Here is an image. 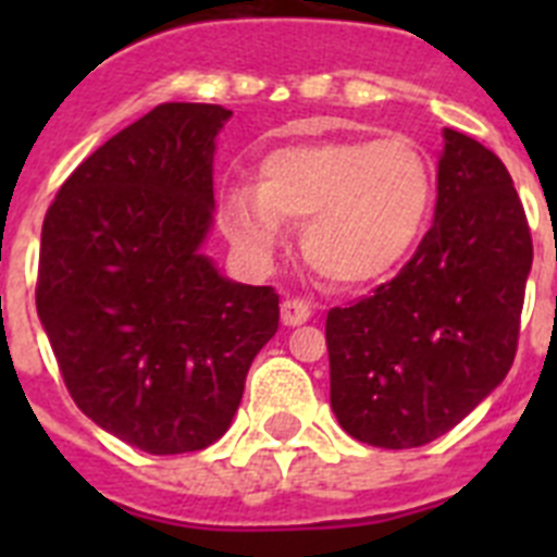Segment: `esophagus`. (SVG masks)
<instances>
[{"label": "esophagus", "mask_w": 557, "mask_h": 557, "mask_svg": "<svg viewBox=\"0 0 557 557\" xmlns=\"http://www.w3.org/2000/svg\"><path fill=\"white\" fill-rule=\"evenodd\" d=\"M309 318H312V307H309L307 301H301V298H287V301L282 304L284 326H301Z\"/></svg>", "instance_id": "1"}]
</instances>
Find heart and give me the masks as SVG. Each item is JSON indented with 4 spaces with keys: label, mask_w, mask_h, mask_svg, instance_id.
I'll return each mask as SVG.
<instances>
[{
    "label": "heart",
    "mask_w": 557,
    "mask_h": 557,
    "mask_svg": "<svg viewBox=\"0 0 557 557\" xmlns=\"http://www.w3.org/2000/svg\"><path fill=\"white\" fill-rule=\"evenodd\" d=\"M435 170L410 136L298 141L259 161V181L225 184L220 225L245 256L264 262L287 223H304L309 268L334 287H371L410 259L430 223Z\"/></svg>",
    "instance_id": "obj_1"
}]
</instances>
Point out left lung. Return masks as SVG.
I'll return each mask as SVG.
<instances>
[{"mask_svg": "<svg viewBox=\"0 0 557 557\" xmlns=\"http://www.w3.org/2000/svg\"><path fill=\"white\" fill-rule=\"evenodd\" d=\"M530 264L510 172L446 127L432 228L396 278L326 314L339 426L368 446L412 449L460 424L513 366Z\"/></svg>", "mask_w": 557, "mask_h": 557, "instance_id": "8db88e82", "label": "left lung"}]
</instances>
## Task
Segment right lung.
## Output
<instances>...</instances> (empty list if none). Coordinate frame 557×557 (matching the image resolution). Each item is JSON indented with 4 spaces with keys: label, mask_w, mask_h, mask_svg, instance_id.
<instances>
[{
    "label": "right lung",
    "mask_w": 557,
    "mask_h": 557,
    "mask_svg": "<svg viewBox=\"0 0 557 557\" xmlns=\"http://www.w3.org/2000/svg\"><path fill=\"white\" fill-rule=\"evenodd\" d=\"M228 116L156 106L97 147L44 218L36 309L63 385L97 426L150 455L223 437L278 329L273 287L228 282L200 253Z\"/></svg>",
    "instance_id": "1"
}]
</instances>
